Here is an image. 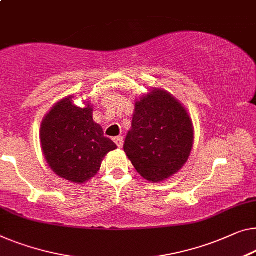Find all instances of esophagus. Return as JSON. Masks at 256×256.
Returning a JSON list of instances; mask_svg holds the SVG:
<instances>
[{"label":"esophagus","mask_w":256,"mask_h":256,"mask_svg":"<svg viewBox=\"0 0 256 256\" xmlns=\"http://www.w3.org/2000/svg\"><path fill=\"white\" fill-rule=\"evenodd\" d=\"M114 142L117 144L118 148L123 147V138H122V136H116V138H114Z\"/></svg>","instance_id":"esophagus-1"}]
</instances>
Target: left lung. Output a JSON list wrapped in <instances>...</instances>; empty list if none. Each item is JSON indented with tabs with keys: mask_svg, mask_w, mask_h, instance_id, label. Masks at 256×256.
Here are the masks:
<instances>
[{
	"mask_svg": "<svg viewBox=\"0 0 256 256\" xmlns=\"http://www.w3.org/2000/svg\"><path fill=\"white\" fill-rule=\"evenodd\" d=\"M193 141V124L186 109L166 90L152 88L136 102L124 152L138 174L158 182L184 166Z\"/></svg>",
	"mask_w": 256,
	"mask_h": 256,
	"instance_id": "1",
	"label": "left lung"
}]
</instances>
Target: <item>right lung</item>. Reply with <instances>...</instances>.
<instances>
[{
  "label": "right lung",
  "mask_w": 256,
  "mask_h": 256,
  "mask_svg": "<svg viewBox=\"0 0 256 256\" xmlns=\"http://www.w3.org/2000/svg\"><path fill=\"white\" fill-rule=\"evenodd\" d=\"M68 96L52 106L41 123L40 140L52 170L66 180L84 184L100 170L101 162L117 146L93 120L87 102L80 108Z\"/></svg>",
  "instance_id": "1"
}]
</instances>
